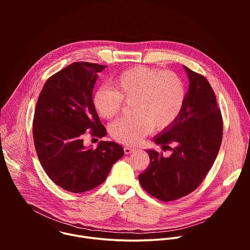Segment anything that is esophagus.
<instances>
[{
	"mask_svg": "<svg viewBox=\"0 0 250 250\" xmlns=\"http://www.w3.org/2000/svg\"><path fill=\"white\" fill-rule=\"evenodd\" d=\"M124 150H125V154H130V153H132V152H134L135 150H136V148H133V147H125L124 148Z\"/></svg>",
	"mask_w": 250,
	"mask_h": 250,
	"instance_id": "esophagus-1",
	"label": "esophagus"
}]
</instances>
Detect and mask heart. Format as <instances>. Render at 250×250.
<instances>
[{
    "label": "heart",
    "mask_w": 250,
    "mask_h": 250,
    "mask_svg": "<svg viewBox=\"0 0 250 250\" xmlns=\"http://www.w3.org/2000/svg\"><path fill=\"white\" fill-rule=\"evenodd\" d=\"M115 88L100 87L93 96V104L104 119L120 114L124 98L133 101L135 114L116 121L111 134L117 141L135 146L149 134L154 125L159 129L171 126L181 116L187 90L182 78L171 71L135 66L120 74L114 81Z\"/></svg>",
    "instance_id": "obj_1"
}]
</instances>
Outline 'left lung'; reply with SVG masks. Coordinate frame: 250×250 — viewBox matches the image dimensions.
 <instances>
[{
  "label": "left lung",
  "mask_w": 250,
  "mask_h": 250,
  "mask_svg": "<svg viewBox=\"0 0 250 250\" xmlns=\"http://www.w3.org/2000/svg\"><path fill=\"white\" fill-rule=\"evenodd\" d=\"M189 78L181 116L154 136L155 145L170 148L164 157L146 150L150 163L138 179L141 187L158 200L169 202L189 195L203 182L219 153L223 139V119L208 80L184 66ZM175 147L171 149L168 144Z\"/></svg>",
  "instance_id": "left-lung-1"
}]
</instances>
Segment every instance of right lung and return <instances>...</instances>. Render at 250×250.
Masks as SVG:
<instances>
[{"mask_svg": "<svg viewBox=\"0 0 250 250\" xmlns=\"http://www.w3.org/2000/svg\"><path fill=\"white\" fill-rule=\"evenodd\" d=\"M106 66L74 62L51 76L35 106L33 141L40 162L50 179L71 193L101 185L124 154L122 146L101 140L86 147L84 134L104 137L106 130L93 104L98 73Z\"/></svg>", "mask_w": 250, "mask_h": 250, "instance_id": "obj_1", "label": "right lung"}]
</instances>
